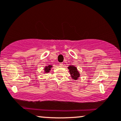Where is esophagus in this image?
<instances>
[{"label": "esophagus", "instance_id": "esophagus-1", "mask_svg": "<svg viewBox=\"0 0 121 121\" xmlns=\"http://www.w3.org/2000/svg\"><path fill=\"white\" fill-rule=\"evenodd\" d=\"M59 65H60V66H62L63 63H59Z\"/></svg>", "mask_w": 121, "mask_h": 121}]
</instances>
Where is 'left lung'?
<instances>
[{
	"instance_id": "obj_1",
	"label": "left lung",
	"mask_w": 121,
	"mask_h": 121,
	"mask_svg": "<svg viewBox=\"0 0 121 121\" xmlns=\"http://www.w3.org/2000/svg\"><path fill=\"white\" fill-rule=\"evenodd\" d=\"M68 69H69V72L70 73V76L73 79L77 80L78 77H79L80 74L76 67L73 66V65H69L68 67Z\"/></svg>"
}]
</instances>
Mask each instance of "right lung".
I'll return each mask as SVG.
<instances>
[{
    "mask_svg": "<svg viewBox=\"0 0 121 121\" xmlns=\"http://www.w3.org/2000/svg\"><path fill=\"white\" fill-rule=\"evenodd\" d=\"M52 67V65H49L48 66L45 67V68H44V72H45V73H48V72H49V71L51 69Z\"/></svg>",
    "mask_w": 121,
    "mask_h": 121,
    "instance_id": "add662e5",
    "label": "right lung"
}]
</instances>
